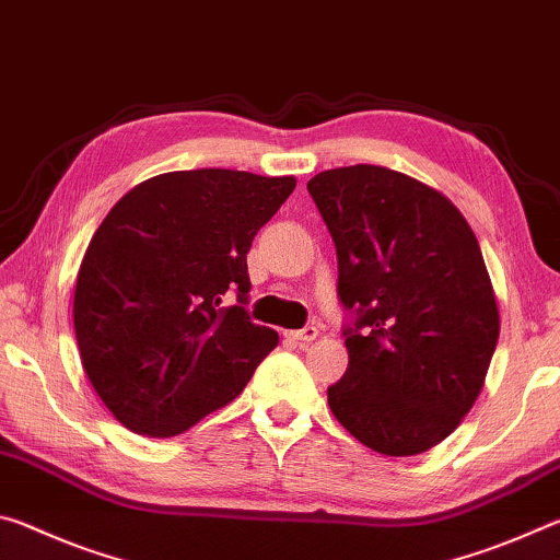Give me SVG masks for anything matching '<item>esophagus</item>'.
I'll return each mask as SVG.
<instances>
[{"mask_svg": "<svg viewBox=\"0 0 560 560\" xmlns=\"http://www.w3.org/2000/svg\"><path fill=\"white\" fill-rule=\"evenodd\" d=\"M287 336L291 340H296V343H301V346H308V343H314V340L318 338V328L316 326H306V328H301V330H289Z\"/></svg>", "mask_w": 560, "mask_h": 560, "instance_id": "obj_1", "label": "esophagus"}]
</instances>
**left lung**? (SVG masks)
<instances>
[{"mask_svg": "<svg viewBox=\"0 0 560 560\" xmlns=\"http://www.w3.org/2000/svg\"><path fill=\"white\" fill-rule=\"evenodd\" d=\"M308 192L334 236L340 301L358 311L330 412L385 457L428 452L477 402L499 340L477 236L440 189L383 165L324 170Z\"/></svg>", "mask_w": 560, "mask_h": 560, "instance_id": "obj_1", "label": "left lung"}]
</instances>
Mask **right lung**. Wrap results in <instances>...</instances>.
Listing matches in <instances>:
<instances>
[{
  "label": "right lung",
  "instance_id": "1",
  "mask_svg": "<svg viewBox=\"0 0 560 560\" xmlns=\"http://www.w3.org/2000/svg\"><path fill=\"white\" fill-rule=\"evenodd\" d=\"M296 177L177 170L120 197L81 259L73 330L110 415L136 434L175 438L240 395L279 346L226 291L249 293L246 254Z\"/></svg>",
  "mask_w": 560,
  "mask_h": 560
}]
</instances>
